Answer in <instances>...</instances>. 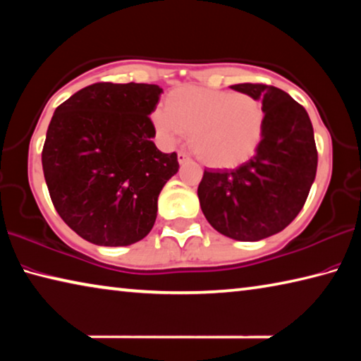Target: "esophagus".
I'll list each match as a JSON object with an SVG mask.
<instances>
[{
    "label": "esophagus",
    "instance_id": "1",
    "mask_svg": "<svg viewBox=\"0 0 361 361\" xmlns=\"http://www.w3.org/2000/svg\"><path fill=\"white\" fill-rule=\"evenodd\" d=\"M176 157H178L180 166H183V164H186L189 161V157L185 154V152H178V156H176Z\"/></svg>",
    "mask_w": 361,
    "mask_h": 361
}]
</instances>
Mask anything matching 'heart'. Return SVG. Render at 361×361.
<instances>
[{"label": "heart", "instance_id": "b5f03b06", "mask_svg": "<svg viewBox=\"0 0 361 361\" xmlns=\"http://www.w3.org/2000/svg\"><path fill=\"white\" fill-rule=\"evenodd\" d=\"M151 122L164 145H173L189 130V146L200 162L232 169L258 149L266 113L250 94L183 85L169 94L166 106L151 113Z\"/></svg>", "mask_w": 361, "mask_h": 361}]
</instances>
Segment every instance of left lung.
Returning a JSON list of instances; mask_svg holds the SVG:
<instances>
[{"mask_svg":"<svg viewBox=\"0 0 361 361\" xmlns=\"http://www.w3.org/2000/svg\"><path fill=\"white\" fill-rule=\"evenodd\" d=\"M258 99L264 135L250 161L234 170H205L197 188L202 213L219 234L256 242L283 231L305 204L317 173L312 122L305 109L274 85L235 84Z\"/></svg>","mask_w":361,"mask_h":361,"instance_id":"1","label":"left lung"}]
</instances>
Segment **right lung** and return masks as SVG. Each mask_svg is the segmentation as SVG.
I'll use <instances>...</instances> for the list:
<instances>
[{
    "label": "right lung",
    "instance_id": "1",
    "mask_svg": "<svg viewBox=\"0 0 361 361\" xmlns=\"http://www.w3.org/2000/svg\"><path fill=\"white\" fill-rule=\"evenodd\" d=\"M156 84L97 82L54 113L42 172L60 218L90 243L132 245L149 234L157 197L178 172L175 152L159 151L149 114Z\"/></svg>",
    "mask_w": 361,
    "mask_h": 361
}]
</instances>
